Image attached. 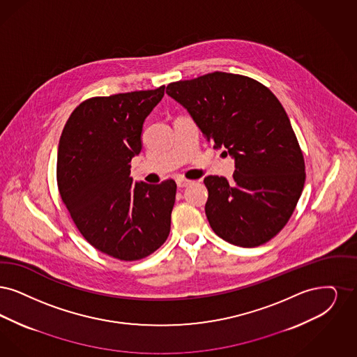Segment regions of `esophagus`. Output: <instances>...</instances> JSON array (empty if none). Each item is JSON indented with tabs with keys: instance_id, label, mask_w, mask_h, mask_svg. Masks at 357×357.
I'll return each mask as SVG.
<instances>
[{
	"instance_id": "1",
	"label": "esophagus",
	"mask_w": 357,
	"mask_h": 357,
	"mask_svg": "<svg viewBox=\"0 0 357 357\" xmlns=\"http://www.w3.org/2000/svg\"><path fill=\"white\" fill-rule=\"evenodd\" d=\"M176 183H177V186H178V188H185V186L190 185V184H192V181H190V180H186L184 177H178V178L176 180Z\"/></svg>"
}]
</instances>
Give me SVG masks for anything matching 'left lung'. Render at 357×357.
I'll return each instance as SVG.
<instances>
[{"mask_svg": "<svg viewBox=\"0 0 357 357\" xmlns=\"http://www.w3.org/2000/svg\"><path fill=\"white\" fill-rule=\"evenodd\" d=\"M167 93L190 113L211 145L225 146L234 158L232 181L204 178L213 232L244 248L273 238L305 183L303 152L278 97L253 78L225 72L171 82Z\"/></svg>", "mask_w": 357, "mask_h": 357, "instance_id": "obj_1", "label": "left lung"}]
</instances>
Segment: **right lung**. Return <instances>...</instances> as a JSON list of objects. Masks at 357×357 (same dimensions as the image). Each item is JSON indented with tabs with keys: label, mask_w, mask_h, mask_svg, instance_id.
Here are the masks:
<instances>
[{
	"label": "right lung",
	"mask_w": 357,
	"mask_h": 357,
	"mask_svg": "<svg viewBox=\"0 0 357 357\" xmlns=\"http://www.w3.org/2000/svg\"><path fill=\"white\" fill-rule=\"evenodd\" d=\"M164 89L162 85L82 101L68 119L59 144L62 202L92 247L123 261L149 256L171 232L176 183L133 184L130 177V161L141 151L142 124Z\"/></svg>",
	"instance_id": "obj_1"
}]
</instances>
